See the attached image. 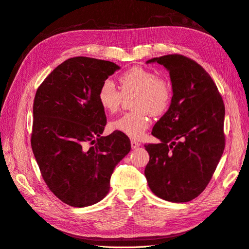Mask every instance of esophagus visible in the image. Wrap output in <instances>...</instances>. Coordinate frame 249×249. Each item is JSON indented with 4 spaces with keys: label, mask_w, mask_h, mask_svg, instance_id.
<instances>
[{
    "label": "esophagus",
    "mask_w": 249,
    "mask_h": 249,
    "mask_svg": "<svg viewBox=\"0 0 249 249\" xmlns=\"http://www.w3.org/2000/svg\"><path fill=\"white\" fill-rule=\"evenodd\" d=\"M131 146L132 148H137L140 146V143L138 141H135V140H132L131 141Z\"/></svg>",
    "instance_id": "34e87169"
}]
</instances>
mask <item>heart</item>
<instances>
[{
  "instance_id": "obj_1",
  "label": "heart",
  "mask_w": 249,
  "mask_h": 249,
  "mask_svg": "<svg viewBox=\"0 0 249 249\" xmlns=\"http://www.w3.org/2000/svg\"><path fill=\"white\" fill-rule=\"evenodd\" d=\"M120 90L111 79L104 80L97 92V102L102 109L112 114L116 112L124 97L135 95L132 108L136 111L125 113L113 120V131L132 139H140L149 126L150 115H161L168 108L172 90L169 82L144 67L135 66L119 78Z\"/></svg>"
}]
</instances>
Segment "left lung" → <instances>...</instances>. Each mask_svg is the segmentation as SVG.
Wrapping results in <instances>:
<instances>
[{
  "mask_svg": "<svg viewBox=\"0 0 249 249\" xmlns=\"http://www.w3.org/2000/svg\"><path fill=\"white\" fill-rule=\"evenodd\" d=\"M169 71L172 99L152 134L161 140L144 145V175L164 200L186 202L206 189L223 154L224 104L210 74L193 60L173 54L153 58Z\"/></svg>",
  "mask_w": 249,
  "mask_h": 249,
  "instance_id": "1",
  "label": "left lung"
}]
</instances>
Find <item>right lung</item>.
Instances as JSON below:
<instances>
[{"label":"right lung","mask_w":249,"mask_h":249,"mask_svg":"<svg viewBox=\"0 0 249 249\" xmlns=\"http://www.w3.org/2000/svg\"><path fill=\"white\" fill-rule=\"evenodd\" d=\"M119 69L105 60L73 57L36 91L33 154L50 190L71 207L91 206L106 196L113 170L131 150L125 135L102 136L107 118L97 92Z\"/></svg>","instance_id":"add662e5"}]
</instances>
